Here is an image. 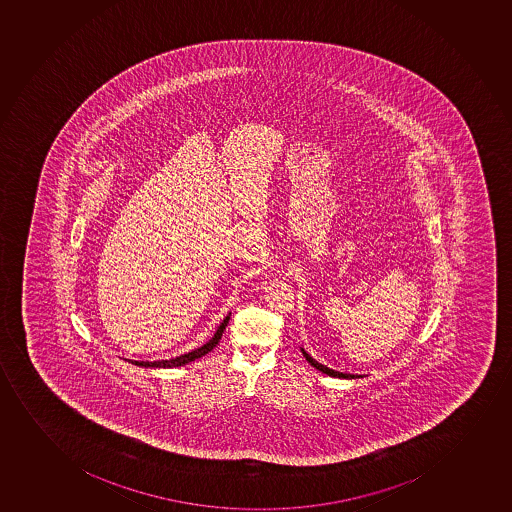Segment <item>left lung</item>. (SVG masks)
<instances>
[{
  "label": "left lung",
  "instance_id": "left-lung-1",
  "mask_svg": "<svg viewBox=\"0 0 512 512\" xmlns=\"http://www.w3.org/2000/svg\"><path fill=\"white\" fill-rule=\"evenodd\" d=\"M303 355L306 357V360H308V362L313 365L314 369H318L319 372H323V374L331 375V377H340V379H350V377L353 379V377H355V375L341 374V372H336V370L328 369L326 365H321V363L316 362V360H314L311 355H308V353L304 352V350Z\"/></svg>",
  "mask_w": 512,
  "mask_h": 512
}]
</instances>
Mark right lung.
<instances>
[{
	"mask_svg": "<svg viewBox=\"0 0 512 512\" xmlns=\"http://www.w3.org/2000/svg\"><path fill=\"white\" fill-rule=\"evenodd\" d=\"M228 319H230V314L223 319V323H221L220 328L216 330L215 336L211 338V340L203 345L201 348H196L193 352L184 353L181 357L171 358V360H157V362H135L133 360L132 363L138 365V367H154V369H172V367H181V365H186V363L193 362L196 358H201L206 353L211 352L213 348L220 343L221 336H223V331H225L226 325H228Z\"/></svg>",
	"mask_w": 512,
	"mask_h": 512,
	"instance_id": "right-lung-1",
	"label": "right lung"
}]
</instances>
